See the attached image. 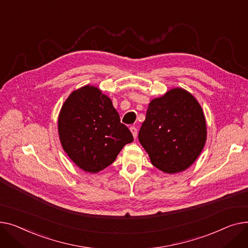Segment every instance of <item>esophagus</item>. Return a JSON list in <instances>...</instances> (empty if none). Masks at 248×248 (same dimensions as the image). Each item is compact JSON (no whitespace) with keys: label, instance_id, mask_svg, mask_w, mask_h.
Here are the masks:
<instances>
[{"label":"esophagus","instance_id":"1","mask_svg":"<svg viewBox=\"0 0 248 248\" xmlns=\"http://www.w3.org/2000/svg\"><path fill=\"white\" fill-rule=\"evenodd\" d=\"M130 131H131V133H132L134 139H136V137H137V129H136V127H134V126L130 127Z\"/></svg>","mask_w":248,"mask_h":248}]
</instances>
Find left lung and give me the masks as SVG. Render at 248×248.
<instances>
[{
  "mask_svg": "<svg viewBox=\"0 0 248 248\" xmlns=\"http://www.w3.org/2000/svg\"><path fill=\"white\" fill-rule=\"evenodd\" d=\"M206 138V120L199 102L180 87L151 100L138 135L151 163L168 174L190 167Z\"/></svg>",
  "mask_w": 248,
  "mask_h": 248,
  "instance_id": "1",
  "label": "left lung"
}]
</instances>
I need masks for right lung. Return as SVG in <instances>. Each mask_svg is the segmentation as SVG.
<instances>
[{
    "label": "right lung",
    "mask_w": 248,
    "mask_h": 248,
    "mask_svg": "<svg viewBox=\"0 0 248 248\" xmlns=\"http://www.w3.org/2000/svg\"><path fill=\"white\" fill-rule=\"evenodd\" d=\"M58 133L69 158L89 173L112 164L133 141L111 99L91 85L74 90L66 99L58 117Z\"/></svg>",
    "instance_id": "right-lung-1"
}]
</instances>
